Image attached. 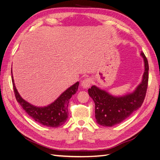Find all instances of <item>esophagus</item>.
Here are the masks:
<instances>
[{
  "instance_id": "1",
  "label": "esophagus",
  "mask_w": 160,
  "mask_h": 160,
  "mask_svg": "<svg viewBox=\"0 0 160 160\" xmlns=\"http://www.w3.org/2000/svg\"><path fill=\"white\" fill-rule=\"evenodd\" d=\"M91 85V79L90 78H86L84 80L82 81L81 85L82 86V88L84 89H87L89 88Z\"/></svg>"
}]
</instances>
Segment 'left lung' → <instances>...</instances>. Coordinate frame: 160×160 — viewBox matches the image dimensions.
<instances>
[{"label":"left lung","instance_id":"8db88e82","mask_svg":"<svg viewBox=\"0 0 160 160\" xmlns=\"http://www.w3.org/2000/svg\"><path fill=\"white\" fill-rule=\"evenodd\" d=\"M141 55L143 58L145 71L141 83L133 93L116 97L95 85L88 89L89 95L95 103V119L99 125L112 127L119 124L142 106L148 89L149 65L143 52Z\"/></svg>","mask_w":160,"mask_h":160}]
</instances>
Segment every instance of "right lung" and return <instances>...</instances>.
Segmentation results:
<instances>
[{
    "label": "right lung",
    "mask_w": 160,
    "mask_h": 160,
    "mask_svg": "<svg viewBox=\"0 0 160 160\" xmlns=\"http://www.w3.org/2000/svg\"><path fill=\"white\" fill-rule=\"evenodd\" d=\"M12 75V81L15 98L25 112L40 124L49 128H58L64 124L68 118V105L72 95L78 89L79 82L65 91L54 102L45 107H37L23 99L19 95Z\"/></svg>",
    "instance_id": "1"
}]
</instances>
